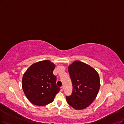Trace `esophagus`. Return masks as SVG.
<instances>
[{
  "label": "esophagus",
  "instance_id": "esophagus-1",
  "mask_svg": "<svg viewBox=\"0 0 124 124\" xmlns=\"http://www.w3.org/2000/svg\"><path fill=\"white\" fill-rule=\"evenodd\" d=\"M63 89H64V87L63 86H61V91H62L63 90Z\"/></svg>",
  "mask_w": 124,
  "mask_h": 124
}]
</instances>
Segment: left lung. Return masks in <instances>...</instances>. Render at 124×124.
Wrapping results in <instances>:
<instances>
[{
	"mask_svg": "<svg viewBox=\"0 0 124 124\" xmlns=\"http://www.w3.org/2000/svg\"><path fill=\"white\" fill-rule=\"evenodd\" d=\"M72 84V93L66 96L67 102L76 110L88 107L97 97L100 88V77L93 67L80 61L68 67Z\"/></svg>",
	"mask_w": 124,
	"mask_h": 124,
	"instance_id": "left-lung-1",
	"label": "left lung"
}]
</instances>
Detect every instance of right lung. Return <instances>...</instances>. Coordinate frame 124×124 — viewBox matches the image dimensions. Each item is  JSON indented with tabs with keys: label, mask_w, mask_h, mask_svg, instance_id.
I'll return each instance as SVG.
<instances>
[{
	"label": "right lung",
	"mask_w": 124,
	"mask_h": 124,
	"mask_svg": "<svg viewBox=\"0 0 124 124\" xmlns=\"http://www.w3.org/2000/svg\"><path fill=\"white\" fill-rule=\"evenodd\" d=\"M56 65L49 60L34 63L24 73L22 79L23 92L34 105L43 106L54 101L60 88L56 85L53 75Z\"/></svg>",
	"instance_id": "obj_1"
}]
</instances>
